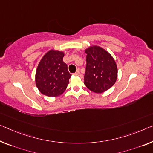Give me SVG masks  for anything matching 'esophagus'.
Returning a JSON list of instances; mask_svg holds the SVG:
<instances>
[{
  "label": "esophagus",
  "mask_w": 153,
  "mask_h": 153,
  "mask_svg": "<svg viewBox=\"0 0 153 153\" xmlns=\"http://www.w3.org/2000/svg\"><path fill=\"white\" fill-rule=\"evenodd\" d=\"M74 75H76V76H79V75H81V73H80V71H79V70L78 69L76 70V72H75V73L74 74Z\"/></svg>",
  "instance_id": "obj_1"
}]
</instances>
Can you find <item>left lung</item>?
<instances>
[{
  "label": "left lung",
  "instance_id": "obj_1",
  "mask_svg": "<svg viewBox=\"0 0 153 153\" xmlns=\"http://www.w3.org/2000/svg\"><path fill=\"white\" fill-rule=\"evenodd\" d=\"M85 52L87 54V63L84 84L94 92H104L116 83V63L112 56L100 46H90Z\"/></svg>",
  "mask_w": 153,
  "mask_h": 153
}]
</instances>
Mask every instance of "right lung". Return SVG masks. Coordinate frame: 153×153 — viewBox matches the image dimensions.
I'll return each instance as SVG.
<instances>
[{"label": "right lung", "instance_id": "1", "mask_svg": "<svg viewBox=\"0 0 153 153\" xmlns=\"http://www.w3.org/2000/svg\"><path fill=\"white\" fill-rule=\"evenodd\" d=\"M64 53L51 50L39 62L36 73V84L42 94L50 97L62 94L67 88L71 74L63 61Z\"/></svg>", "mask_w": 153, "mask_h": 153}]
</instances>
